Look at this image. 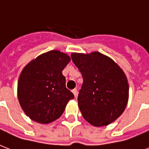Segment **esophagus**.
Returning a JSON list of instances; mask_svg holds the SVG:
<instances>
[{"mask_svg":"<svg viewBox=\"0 0 149 149\" xmlns=\"http://www.w3.org/2000/svg\"><path fill=\"white\" fill-rule=\"evenodd\" d=\"M72 93L74 94L75 97H77V89H73V90L72 91Z\"/></svg>","mask_w":149,"mask_h":149,"instance_id":"34e87169","label":"esophagus"}]
</instances>
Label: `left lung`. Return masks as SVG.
I'll use <instances>...</instances> for the list:
<instances>
[{"mask_svg": "<svg viewBox=\"0 0 149 149\" xmlns=\"http://www.w3.org/2000/svg\"><path fill=\"white\" fill-rule=\"evenodd\" d=\"M71 58L84 78L77 100L84 119L95 127L113 122L128 101L129 86L122 69L99 52H72Z\"/></svg>", "mask_w": 149, "mask_h": 149, "instance_id": "8db88e82", "label": "left lung"}]
</instances>
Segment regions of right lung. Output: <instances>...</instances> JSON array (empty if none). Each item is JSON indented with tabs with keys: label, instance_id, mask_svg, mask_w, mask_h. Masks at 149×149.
Masks as SVG:
<instances>
[{
	"label": "right lung",
	"instance_id": "1",
	"mask_svg": "<svg viewBox=\"0 0 149 149\" xmlns=\"http://www.w3.org/2000/svg\"><path fill=\"white\" fill-rule=\"evenodd\" d=\"M70 59L67 54L52 50L36 57L22 70L17 82V98L30 119L40 124L52 122L74 98L65 87L62 73Z\"/></svg>",
	"mask_w": 149,
	"mask_h": 149
}]
</instances>
